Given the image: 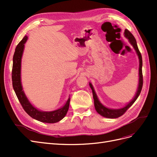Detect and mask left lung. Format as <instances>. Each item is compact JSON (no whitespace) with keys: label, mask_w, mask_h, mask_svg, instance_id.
Here are the masks:
<instances>
[{"label":"left lung","mask_w":157,"mask_h":157,"mask_svg":"<svg viewBox=\"0 0 157 157\" xmlns=\"http://www.w3.org/2000/svg\"><path fill=\"white\" fill-rule=\"evenodd\" d=\"M124 35L126 39H128V40H129L130 43L132 44V46L134 47V48L135 49V50L136 52V54H137V56H138L139 61H140L138 87H137V91H136V93L135 94V96L134 97V98H133L128 104H126L125 106H124L122 108H120V109L108 108L105 106H104L103 104L100 101H99V99L97 96V94H96V92H95L92 83L89 82L90 87L91 88V89L92 90L95 109H96V111L99 114V115H101L103 117H106L108 118H117L118 117L122 116L123 114H124L128 110V109L133 105V103L136 101L137 98H138V96H140V94L141 91V89H142V86H143V75H142V57H141L140 52L138 49V47H137L136 39L134 38V36H133L132 33L128 29H125Z\"/></svg>","instance_id":"left-lung-1"}]
</instances>
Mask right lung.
<instances>
[{
	"label": "right lung",
	"instance_id": "obj_1",
	"mask_svg": "<svg viewBox=\"0 0 157 157\" xmlns=\"http://www.w3.org/2000/svg\"><path fill=\"white\" fill-rule=\"evenodd\" d=\"M27 36L23 37V39L20 42V43L17 45L13 54L12 73L13 90L22 107L31 117L42 122H58L61 119H63L68 111L70 103V97L62 107L56 109V110L52 111H42L39 110L32 105L27 98L24 91L23 90L21 81V58L23 50H24L25 44L27 40Z\"/></svg>",
	"mask_w": 157,
	"mask_h": 157
}]
</instances>
